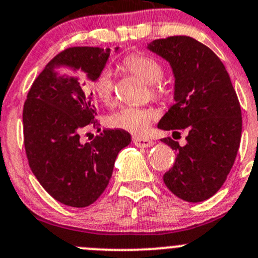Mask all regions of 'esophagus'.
<instances>
[{
    "mask_svg": "<svg viewBox=\"0 0 258 258\" xmlns=\"http://www.w3.org/2000/svg\"><path fill=\"white\" fill-rule=\"evenodd\" d=\"M134 144L137 148H150L154 145V143L149 139H143V137H134Z\"/></svg>",
    "mask_w": 258,
    "mask_h": 258,
    "instance_id": "34e87169",
    "label": "esophagus"
}]
</instances>
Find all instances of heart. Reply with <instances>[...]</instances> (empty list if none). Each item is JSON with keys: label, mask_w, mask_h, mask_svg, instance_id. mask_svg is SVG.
<instances>
[{"label": "heart", "mask_w": 258, "mask_h": 258, "mask_svg": "<svg viewBox=\"0 0 258 258\" xmlns=\"http://www.w3.org/2000/svg\"><path fill=\"white\" fill-rule=\"evenodd\" d=\"M121 69L136 75L137 78H140L149 85H153L151 91L155 96H162L164 94L163 86L156 84L163 78V67L154 57L143 53H132L122 59ZM90 89L100 102L109 104L113 99L112 72L109 70H103L91 81ZM155 118L156 112L149 108L122 107L107 118V123L112 128L123 130L134 135H141L148 131Z\"/></svg>", "instance_id": "obj_1"}]
</instances>
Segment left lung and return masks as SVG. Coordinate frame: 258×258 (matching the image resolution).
<instances>
[{
    "mask_svg": "<svg viewBox=\"0 0 258 258\" xmlns=\"http://www.w3.org/2000/svg\"><path fill=\"white\" fill-rule=\"evenodd\" d=\"M148 49L169 62L174 75L175 103L158 128L187 132L184 146L170 137L162 139L177 153L163 180L184 201H205L224 184L239 149L238 96L223 62L199 40L177 35L153 40Z\"/></svg>",
    "mask_w": 258,
    "mask_h": 258,
    "instance_id": "left-lung-1",
    "label": "left lung"
}]
</instances>
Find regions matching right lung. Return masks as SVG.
Returning <instances> with one entry per match:
<instances>
[{
    "mask_svg": "<svg viewBox=\"0 0 258 258\" xmlns=\"http://www.w3.org/2000/svg\"><path fill=\"white\" fill-rule=\"evenodd\" d=\"M109 53V48L98 47L58 53L35 79L24 104L29 167L53 199L71 208H86L99 199L118 153L131 143V135L123 130H104L91 143L80 141L84 130L99 127L93 93L84 78L93 81Z\"/></svg>",
    "mask_w": 258,
    "mask_h": 258,
    "instance_id": "right-lung-1",
    "label": "right lung"
}]
</instances>
